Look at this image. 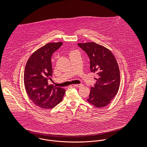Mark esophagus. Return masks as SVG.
Returning a JSON list of instances; mask_svg holds the SVG:
<instances>
[{"mask_svg": "<svg viewBox=\"0 0 147 147\" xmlns=\"http://www.w3.org/2000/svg\"><path fill=\"white\" fill-rule=\"evenodd\" d=\"M83 85L82 84H74L73 85L74 87H77V88H80L81 86H82Z\"/></svg>", "mask_w": 147, "mask_h": 147, "instance_id": "obj_1", "label": "esophagus"}]
</instances>
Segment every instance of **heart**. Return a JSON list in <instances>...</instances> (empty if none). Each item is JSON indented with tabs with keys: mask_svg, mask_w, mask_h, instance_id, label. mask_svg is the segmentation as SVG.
<instances>
[{
	"mask_svg": "<svg viewBox=\"0 0 147 147\" xmlns=\"http://www.w3.org/2000/svg\"><path fill=\"white\" fill-rule=\"evenodd\" d=\"M73 52H74V51H73ZM73 53V52H71V53H70V54H71V53Z\"/></svg>",
	"mask_w": 147,
	"mask_h": 147,
	"instance_id": "1",
	"label": "heart"
}]
</instances>
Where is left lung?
<instances>
[{
	"instance_id": "obj_1",
	"label": "left lung",
	"mask_w": 147,
	"mask_h": 147,
	"mask_svg": "<svg viewBox=\"0 0 147 147\" xmlns=\"http://www.w3.org/2000/svg\"><path fill=\"white\" fill-rule=\"evenodd\" d=\"M90 59V69L98 76L91 87L88 102L96 108L107 106L117 94L120 87V74L117 61L107 48L95 42L78 43Z\"/></svg>"
}]
</instances>
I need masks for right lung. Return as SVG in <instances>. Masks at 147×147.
Returning a JSON list of instances; mask_svg holds the SVG:
<instances>
[{
    "label": "right lung",
    "instance_id": "obj_1",
    "mask_svg": "<svg viewBox=\"0 0 147 147\" xmlns=\"http://www.w3.org/2000/svg\"><path fill=\"white\" fill-rule=\"evenodd\" d=\"M62 43H47L32 53L25 66L24 84L26 92L34 104L43 109L55 107L61 102L65 93L64 89L48 84L53 74L52 54Z\"/></svg>",
    "mask_w": 147,
    "mask_h": 147
}]
</instances>
